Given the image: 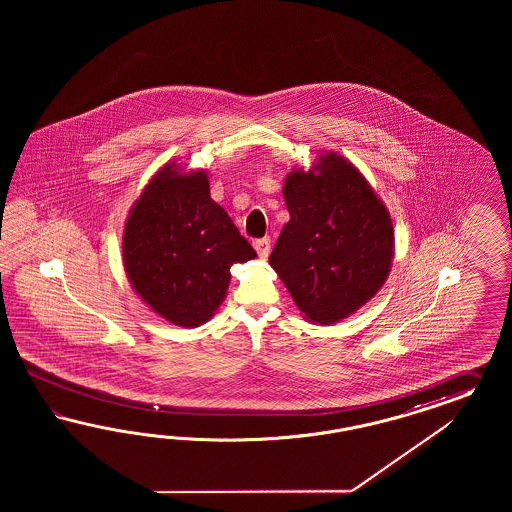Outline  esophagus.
Wrapping results in <instances>:
<instances>
[{
  "instance_id": "esophagus-1",
  "label": "esophagus",
  "mask_w": 512,
  "mask_h": 512,
  "mask_svg": "<svg viewBox=\"0 0 512 512\" xmlns=\"http://www.w3.org/2000/svg\"><path fill=\"white\" fill-rule=\"evenodd\" d=\"M253 248L257 249L259 257L266 259V257L270 255V238H268V236H264V238L255 240V242H253Z\"/></svg>"
}]
</instances>
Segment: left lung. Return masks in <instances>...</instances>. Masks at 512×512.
I'll use <instances>...</instances> for the list:
<instances>
[{"mask_svg":"<svg viewBox=\"0 0 512 512\" xmlns=\"http://www.w3.org/2000/svg\"><path fill=\"white\" fill-rule=\"evenodd\" d=\"M291 219L268 259L298 310L332 325L370 302L387 281L394 227L364 174L336 152L295 169L283 184Z\"/></svg>","mask_w":512,"mask_h":512,"instance_id":"left-lung-1","label":"left lung"}]
</instances>
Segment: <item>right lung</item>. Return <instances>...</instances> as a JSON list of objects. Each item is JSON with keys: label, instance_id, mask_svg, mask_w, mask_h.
<instances>
[{"label": "right lung", "instance_id": "add662e5", "mask_svg": "<svg viewBox=\"0 0 512 512\" xmlns=\"http://www.w3.org/2000/svg\"><path fill=\"white\" fill-rule=\"evenodd\" d=\"M122 257L135 293L172 325L210 321L225 300L231 266L257 253L212 201L208 172L163 165L125 219Z\"/></svg>", "mask_w": 512, "mask_h": 512}]
</instances>
